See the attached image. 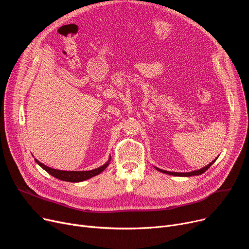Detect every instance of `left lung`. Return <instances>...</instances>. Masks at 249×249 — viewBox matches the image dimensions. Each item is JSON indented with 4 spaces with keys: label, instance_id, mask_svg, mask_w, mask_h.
Returning <instances> with one entry per match:
<instances>
[{
    "label": "left lung",
    "instance_id": "8db88e82",
    "mask_svg": "<svg viewBox=\"0 0 249 249\" xmlns=\"http://www.w3.org/2000/svg\"><path fill=\"white\" fill-rule=\"evenodd\" d=\"M216 160H217V159H216ZM216 160H214L212 162H210L208 165H206V166H204V167H202V168H200V169H197V171H193V172H190V173L167 172V171H163V169L158 168V167H155V166H154V168H156L159 172H160V173H162V174H166V175H169V176H175V177H194V176H200V175L204 174V173L207 171V169H208L209 167H210V166L216 161Z\"/></svg>",
    "mask_w": 249,
    "mask_h": 249
}]
</instances>
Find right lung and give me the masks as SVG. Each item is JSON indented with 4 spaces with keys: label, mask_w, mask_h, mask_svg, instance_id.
<instances>
[{
    "label": "right lung",
    "mask_w": 249,
    "mask_h": 249,
    "mask_svg": "<svg viewBox=\"0 0 249 249\" xmlns=\"http://www.w3.org/2000/svg\"><path fill=\"white\" fill-rule=\"evenodd\" d=\"M35 162L40 165L45 172H47L50 176L54 177L60 180H65V181H71V182H78V181H83L86 179H89L90 178H93L95 176H98L101 174L105 168H106L111 160V156L109 158V160L103 164L102 166H99L95 169H90V171H85V172H76V171H61V169H56V168H52L44 163L39 161L37 159H34Z\"/></svg>",
    "instance_id": "obj_1"
}]
</instances>
